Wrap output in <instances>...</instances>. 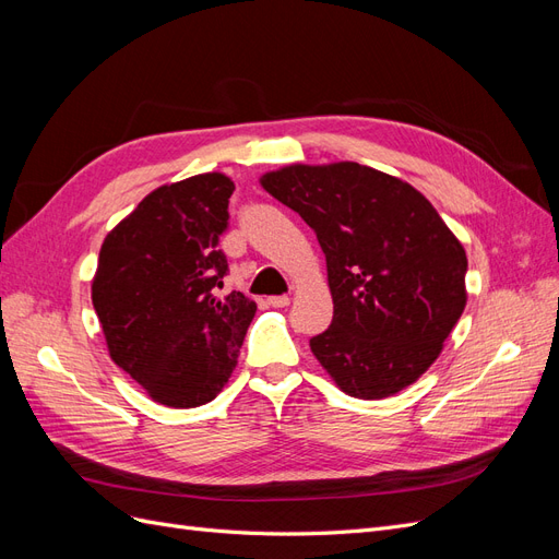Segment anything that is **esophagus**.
<instances>
[{
  "label": "esophagus",
  "mask_w": 559,
  "mask_h": 559,
  "mask_svg": "<svg viewBox=\"0 0 559 559\" xmlns=\"http://www.w3.org/2000/svg\"><path fill=\"white\" fill-rule=\"evenodd\" d=\"M267 306H273V308H286V306H289V296H270V298H267Z\"/></svg>",
  "instance_id": "esophagus-1"
}]
</instances>
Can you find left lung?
Masks as SVG:
<instances>
[{
  "instance_id": "obj_1",
  "label": "left lung",
  "mask_w": 559,
  "mask_h": 559,
  "mask_svg": "<svg viewBox=\"0 0 559 559\" xmlns=\"http://www.w3.org/2000/svg\"><path fill=\"white\" fill-rule=\"evenodd\" d=\"M326 257L331 326L310 349L345 394L384 399L436 361L466 306V251L411 183L359 163L261 179Z\"/></svg>"
}]
</instances>
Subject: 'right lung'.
Here are the masks:
<instances>
[{"label":"right lung","mask_w":559,"mask_h":559,"mask_svg":"<svg viewBox=\"0 0 559 559\" xmlns=\"http://www.w3.org/2000/svg\"><path fill=\"white\" fill-rule=\"evenodd\" d=\"M235 183L195 175L148 193L103 242L93 308L118 368L170 408L210 403L228 382L257 314L230 292L218 238Z\"/></svg>","instance_id":"right-lung-1"}]
</instances>
